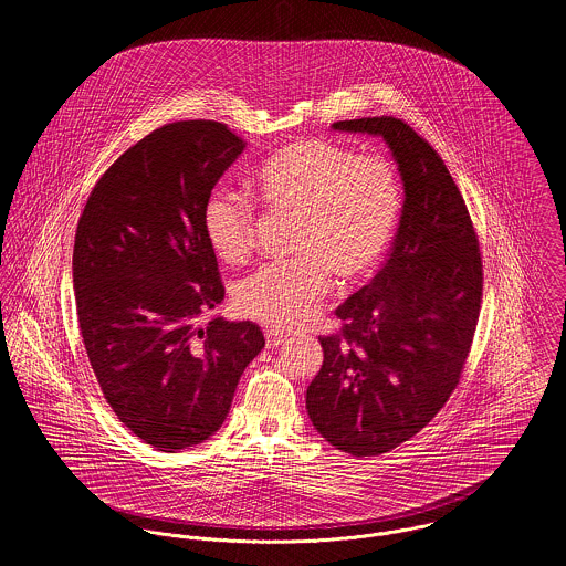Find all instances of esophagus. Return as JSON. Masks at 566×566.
<instances>
[{"label": "esophagus", "instance_id": "esophagus-1", "mask_svg": "<svg viewBox=\"0 0 566 566\" xmlns=\"http://www.w3.org/2000/svg\"><path fill=\"white\" fill-rule=\"evenodd\" d=\"M285 333H281V331H276V328H268L265 331V346L268 348H276L279 344H283L285 342Z\"/></svg>", "mask_w": 566, "mask_h": 566}]
</instances>
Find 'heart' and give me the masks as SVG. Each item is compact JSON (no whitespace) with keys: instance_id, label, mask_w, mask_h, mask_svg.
<instances>
[{"instance_id":"heart-1","label":"heart","mask_w":566,"mask_h":566,"mask_svg":"<svg viewBox=\"0 0 566 566\" xmlns=\"http://www.w3.org/2000/svg\"><path fill=\"white\" fill-rule=\"evenodd\" d=\"M268 216L296 218L294 261L259 268L235 290L240 314L272 328L312 323L331 276L355 287L377 274L395 242L403 189L395 165L331 139H296L252 174ZM202 231L216 256L242 265L256 242V211L235 191L213 189L202 205Z\"/></svg>"}]
</instances>
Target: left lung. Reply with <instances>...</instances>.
Instances as JSON below:
<instances>
[{
  "instance_id": "obj_1",
  "label": "left lung",
  "mask_w": 566,
  "mask_h": 566,
  "mask_svg": "<svg viewBox=\"0 0 566 566\" xmlns=\"http://www.w3.org/2000/svg\"><path fill=\"white\" fill-rule=\"evenodd\" d=\"M379 135L403 178L399 231L384 268L335 310L307 411L326 442L355 458L413 438L460 384L480 321L484 265L464 198L440 155L397 117L335 122Z\"/></svg>"
}]
</instances>
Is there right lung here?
I'll list each match as a JSON object with an SVG mask.
<instances>
[{
    "label": "right lung",
    "mask_w": 566,
    "mask_h": 566,
    "mask_svg": "<svg viewBox=\"0 0 566 566\" xmlns=\"http://www.w3.org/2000/svg\"><path fill=\"white\" fill-rule=\"evenodd\" d=\"M245 144L227 124L174 122L128 148L95 182L76 229L82 342L115 416L165 453L213 436L256 324L198 316L224 301L202 205Z\"/></svg>",
    "instance_id": "obj_1"
}]
</instances>
